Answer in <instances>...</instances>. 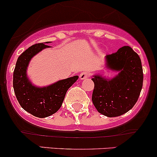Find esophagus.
Segmentation results:
<instances>
[{
    "instance_id": "esophagus-1",
    "label": "esophagus",
    "mask_w": 157,
    "mask_h": 157,
    "mask_svg": "<svg viewBox=\"0 0 157 157\" xmlns=\"http://www.w3.org/2000/svg\"><path fill=\"white\" fill-rule=\"evenodd\" d=\"M88 77H89V73H88V72H86V71H84V72H82V73L79 75V78H80L81 80L86 79V78H88Z\"/></svg>"
}]
</instances>
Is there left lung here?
Instances as JSON below:
<instances>
[{
  "label": "left lung",
  "instance_id": "obj_1",
  "mask_svg": "<svg viewBox=\"0 0 157 157\" xmlns=\"http://www.w3.org/2000/svg\"><path fill=\"white\" fill-rule=\"evenodd\" d=\"M105 67L117 72L113 78L95 74L92 102L100 113L116 117L130 110L138 101L143 86V69L138 54L129 46L105 56Z\"/></svg>",
  "mask_w": 157,
  "mask_h": 157
}]
</instances>
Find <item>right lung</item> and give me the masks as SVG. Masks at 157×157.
<instances>
[{"mask_svg": "<svg viewBox=\"0 0 157 157\" xmlns=\"http://www.w3.org/2000/svg\"><path fill=\"white\" fill-rule=\"evenodd\" d=\"M51 41L36 44L25 50L17 59L13 72L14 92L23 109L38 118L51 116L59 110L68 89L78 80V75L59 80L50 85L38 87L32 84L27 75L31 59Z\"/></svg>", "mask_w": 157, "mask_h": 157, "instance_id": "add662e5", "label": "right lung"}]
</instances>
